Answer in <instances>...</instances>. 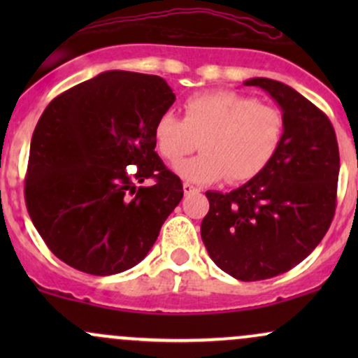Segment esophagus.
<instances>
[{
  "mask_svg": "<svg viewBox=\"0 0 358 358\" xmlns=\"http://www.w3.org/2000/svg\"><path fill=\"white\" fill-rule=\"evenodd\" d=\"M183 192H185V195H190V193H195V192H200V190L196 187H193V185H190V183H183Z\"/></svg>",
  "mask_w": 358,
  "mask_h": 358,
  "instance_id": "34e87169",
  "label": "esophagus"
}]
</instances>
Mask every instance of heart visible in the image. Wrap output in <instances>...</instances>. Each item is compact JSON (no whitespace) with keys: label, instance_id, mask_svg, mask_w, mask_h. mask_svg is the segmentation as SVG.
I'll return each mask as SVG.
<instances>
[{"label":"heart","instance_id":"b5f03b06","mask_svg":"<svg viewBox=\"0 0 358 358\" xmlns=\"http://www.w3.org/2000/svg\"><path fill=\"white\" fill-rule=\"evenodd\" d=\"M282 133L285 119L279 109L237 92L212 90L188 97L183 119L171 110L159 114L153 141L168 163H178L196 145L202 148L199 156L175 166L187 182L210 185L227 178L242 183L273 162Z\"/></svg>","mask_w":358,"mask_h":358}]
</instances>
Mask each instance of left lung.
<instances>
[{
	"label": "left lung",
	"instance_id": "left-lung-1",
	"mask_svg": "<svg viewBox=\"0 0 358 358\" xmlns=\"http://www.w3.org/2000/svg\"><path fill=\"white\" fill-rule=\"evenodd\" d=\"M281 108L285 133L273 162L229 193L205 192L200 225L208 256L239 281L287 273L313 252L335 215L338 143L330 119L282 82L254 77Z\"/></svg>",
	"mask_w": 358,
	"mask_h": 358
}]
</instances>
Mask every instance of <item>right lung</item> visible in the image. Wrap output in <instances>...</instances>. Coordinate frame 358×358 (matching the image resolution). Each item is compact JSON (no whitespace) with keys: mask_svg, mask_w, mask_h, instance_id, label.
I'll list each match as a JSON object with an SVG mask.
<instances>
[{"mask_svg":"<svg viewBox=\"0 0 358 358\" xmlns=\"http://www.w3.org/2000/svg\"><path fill=\"white\" fill-rule=\"evenodd\" d=\"M175 102L165 79L109 71L55 97L30 145L24 200L48 249L82 273L141 262L183 196L156 155L153 126ZM137 165L131 177L125 166ZM155 178L151 187H136Z\"/></svg>","mask_w":358,"mask_h":358,"instance_id":"obj_1","label":"right lung"}]
</instances>
